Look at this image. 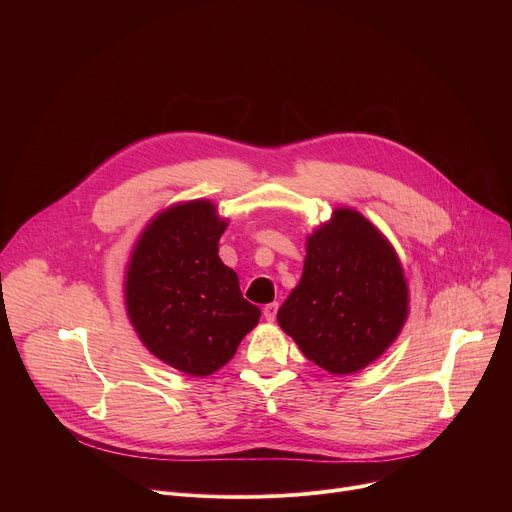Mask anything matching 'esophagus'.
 Wrapping results in <instances>:
<instances>
[{"label":"esophagus","instance_id":"1","mask_svg":"<svg viewBox=\"0 0 512 512\" xmlns=\"http://www.w3.org/2000/svg\"><path fill=\"white\" fill-rule=\"evenodd\" d=\"M276 313H278V303H267V305L263 307V317H265L267 321H274V319H276Z\"/></svg>","mask_w":512,"mask_h":512}]
</instances>
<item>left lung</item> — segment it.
<instances>
[{
  "instance_id": "1",
  "label": "left lung",
  "mask_w": 512,
  "mask_h": 512,
  "mask_svg": "<svg viewBox=\"0 0 512 512\" xmlns=\"http://www.w3.org/2000/svg\"><path fill=\"white\" fill-rule=\"evenodd\" d=\"M303 276L278 309L280 328L334 375L380 359L409 317V286L392 242L351 207L307 234Z\"/></svg>"
}]
</instances>
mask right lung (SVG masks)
Segmentation results:
<instances>
[{"instance_id":"add662e5","label":"right lung","mask_w":512,"mask_h":512,"mask_svg":"<svg viewBox=\"0 0 512 512\" xmlns=\"http://www.w3.org/2000/svg\"><path fill=\"white\" fill-rule=\"evenodd\" d=\"M226 228L207 199L174 203L143 228L124 272L126 315L139 340L193 378L222 369L261 317L218 255Z\"/></svg>"}]
</instances>
